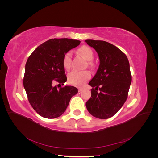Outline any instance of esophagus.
Instances as JSON below:
<instances>
[{
  "mask_svg": "<svg viewBox=\"0 0 158 158\" xmlns=\"http://www.w3.org/2000/svg\"><path fill=\"white\" fill-rule=\"evenodd\" d=\"M84 89V88H78V92H82V91Z\"/></svg>",
  "mask_w": 158,
  "mask_h": 158,
  "instance_id": "34e87169",
  "label": "esophagus"
}]
</instances>
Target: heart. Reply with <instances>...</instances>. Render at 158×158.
<instances>
[{"instance_id":"heart-1","label":"heart","mask_w":158,"mask_h":158,"mask_svg":"<svg viewBox=\"0 0 158 158\" xmlns=\"http://www.w3.org/2000/svg\"><path fill=\"white\" fill-rule=\"evenodd\" d=\"M79 53L84 58L88 60L87 64L89 68H93L94 66V63L92 60L94 58V52L90 47L84 45L78 49ZM72 63V52L70 51L66 52L64 55L63 58V64L66 70H70L71 68ZM91 78V74L88 70L77 71L73 70L68 75L69 82L76 86H82Z\"/></svg>"}]
</instances>
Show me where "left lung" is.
Masks as SVG:
<instances>
[{"instance_id":"left-lung-1","label":"left lung","mask_w":158,"mask_h":158,"mask_svg":"<svg viewBox=\"0 0 158 158\" xmlns=\"http://www.w3.org/2000/svg\"><path fill=\"white\" fill-rule=\"evenodd\" d=\"M85 41L96 51L100 62L96 74L89 82L93 88L85 106L94 117L106 119L114 115L128 98L132 82L129 62L122 51L107 41Z\"/></svg>"}]
</instances>
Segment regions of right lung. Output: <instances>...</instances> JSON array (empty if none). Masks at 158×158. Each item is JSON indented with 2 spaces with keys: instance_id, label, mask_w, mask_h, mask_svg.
Returning a JSON list of instances; mask_svg holds the SVG:
<instances>
[{
  "instance_id": "add662e5",
  "label": "right lung",
  "mask_w": 158,
  "mask_h": 158,
  "mask_svg": "<svg viewBox=\"0 0 158 158\" xmlns=\"http://www.w3.org/2000/svg\"><path fill=\"white\" fill-rule=\"evenodd\" d=\"M78 40L62 38L44 42L27 59L23 76V87L31 106L41 117L55 118L63 114L70 100L78 93L71 85H64L66 76L63 58L66 52L77 47Z\"/></svg>"
}]
</instances>
